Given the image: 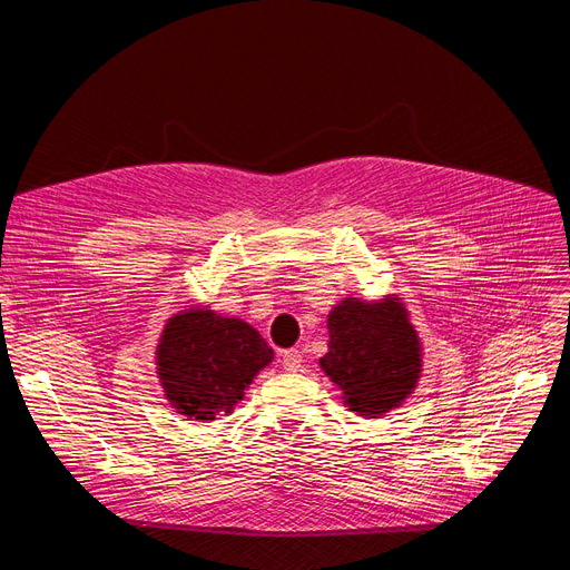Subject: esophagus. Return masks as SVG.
<instances>
[{
  "mask_svg": "<svg viewBox=\"0 0 570 570\" xmlns=\"http://www.w3.org/2000/svg\"><path fill=\"white\" fill-rule=\"evenodd\" d=\"M301 363H303V353L297 351V348H286V351H282V367H284L286 372H295L297 367H301Z\"/></svg>",
  "mask_w": 570,
  "mask_h": 570,
  "instance_id": "esophagus-1",
  "label": "esophagus"
}]
</instances>
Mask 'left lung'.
<instances>
[{
  "instance_id": "obj_1",
  "label": "left lung",
  "mask_w": 570,
  "mask_h": 570,
  "mask_svg": "<svg viewBox=\"0 0 570 570\" xmlns=\"http://www.w3.org/2000/svg\"><path fill=\"white\" fill-rule=\"evenodd\" d=\"M327 333L331 342L318 365L340 385L348 411L376 417L413 393L423 372L421 340L400 297H346L327 316Z\"/></svg>"
}]
</instances>
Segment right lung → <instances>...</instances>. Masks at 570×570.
Segmentation results:
<instances>
[{
	"label": "right lung",
	"instance_id": "add662e5",
	"mask_svg": "<svg viewBox=\"0 0 570 570\" xmlns=\"http://www.w3.org/2000/svg\"><path fill=\"white\" fill-rule=\"evenodd\" d=\"M273 355L249 323L196 307L168 318L157 372L170 406L187 421L207 423L235 409Z\"/></svg>",
	"mask_w": 570,
	"mask_h": 570
}]
</instances>
